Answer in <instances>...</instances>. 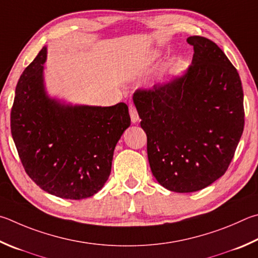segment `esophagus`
<instances>
[{
    "label": "esophagus",
    "instance_id": "1",
    "mask_svg": "<svg viewBox=\"0 0 258 258\" xmlns=\"http://www.w3.org/2000/svg\"><path fill=\"white\" fill-rule=\"evenodd\" d=\"M128 110H130V116H131V120H132V123H138L140 117H139V114L137 111V108H135L134 105H130L128 107Z\"/></svg>",
    "mask_w": 258,
    "mask_h": 258
}]
</instances>
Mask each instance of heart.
Returning <instances> with one entry per match:
<instances>
[{
	"mask_svg": "<svg viewBox=\"0 0 258 258\" xmlns=\"http://www.w3.org/2000/svg\"><path fill=\"white\" fill-rule=\"evenodd\" d=\"M157 57H158V54H157V53H153L151 56H150V57H149L148 59H145L144 62H142L141 64L137 65V67H135V68L133 69V73H134V74H140L142 71H144V69L148 67L149 63H151L152 60L156 59Z\"/></svg>",
	"mask_w": 258,
	"mask_h": 258,
	"instance_id": "1",
	"label": "heart"
}]
</instances>
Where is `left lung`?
<instances>
[{
    "mask_svg": "<svg viewBox=\"0 0 258 258\" xmlns=\"http://www.w3.org/2000/svg\"><path fill=\"white\" fill-rule=\"evenodd\" d=\"M189 68L133 95L148 138V159L159 184L191 193L227 171L241 138L245 113L240 77L212 40L190 36Z\"/></svg>",
    "mask_w": 258,
    "mask_h": 258,
    "instance_id": "1",
    "label": "left lung"
}]
</instances>
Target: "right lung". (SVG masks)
Listing matches in <instances>:
<instances>
[{"label": "right lung", "instance_id": "1", "mask_svg": "<svg viewBox=\"0 0 258 258\" xmlns=\"http://www.w3.org/2000/svg\"><path fill=\"white\" fill-rule=\"evenodd\" d=\"M43 47L19 79L11 133L26 172L41 189L68 200L98 193L108 179L114 150L131 125L128 107L67 104L46 91Z\"/></svg>", "mask_w": 258, "mask_h": 258}]
</instances>
